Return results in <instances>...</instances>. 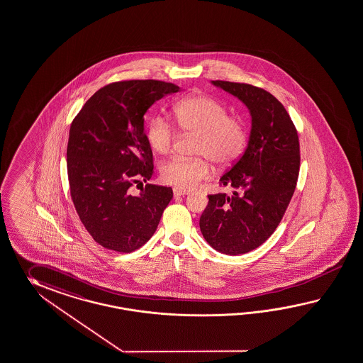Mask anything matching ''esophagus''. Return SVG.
<instances>
[{
	"mask_svg": "<svg viewBox=\"0 0 363 363\" xmlns=\"http://www.w3.org/2000/svg\"><path fill=\"white\" fill-rule=\"evenodd\" d=\"M173 194H174V196H185V195L189 194V191L176 187V189H173Z\"/></svg>",
	"mask_w": 363,
	"mask_h": 363,
	"instance_id": "34e87169",
	"label": "esophagus"
}]
</instances>
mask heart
<instances>
[{
	"label": "heart",
	"instance_id": "heart-1",
	"mask_svg": "<svg viewBox=\"0 0 363 363\" xmlns=\"http://www.w3.org/2000/svg\"><path fill=\"white\" fill-rule=\"evenodd\" d=\"M177 125L185 133L195 135L196 159L174 157L161 168L162 181L181 190H191L210 176V161L225 168L236 162L247 144L244 121L228 116V108L218 99L195 94L177 102L173 107ZM150 147L160 155L169 153L174 144V130L162 116L150 119L147 130Z\"/></svg>",
	"mask_w": 363,
	"mask_h": 363
}]
</instances>
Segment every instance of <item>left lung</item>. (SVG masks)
Listing matches in <instances>:
<instances>
[{"label":"left lung","instance_id":"left-lung-1","mask_svg":"<svg viewBox=\"0 0 363 363\" xmlns=\"http://www.w3.org/2000/svg\"><path fill=\"white\" fill-rule=\"evenodd\" d=\"M213 84L239 98L252 116L247 150L219 179L233 189L232 195H208L199 220L215 250L236 256L262 245L282 220L299 176V138L289 113L269 91L230 81Z\"/></svg>","mask_w":363,"mask_h":363}]
</instances>
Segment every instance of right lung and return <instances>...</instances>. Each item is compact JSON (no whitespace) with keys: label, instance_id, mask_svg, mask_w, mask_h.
Returning a JSON list of instances; mask_svg holds the SVG:
<instances>
[{"label":"right lung","instance_id":"add662e5","mask_svg":"<svg viewBox=\"0 0 363 363\" xmlns=\"http://www.w3.org/2000/svg\"><path fill=\"white\" fill-rule=\"evenodd\" d=\"M177 91L165 81L113 82L89 98L72 122L67 148L72 201L90 236L106 249L131 253L143 247L173 198L167 186L147 184L139 195L130 187L153 174L144 114Z\"/></svg>","mask_w":363,"mask_h":363}]
</instances>
